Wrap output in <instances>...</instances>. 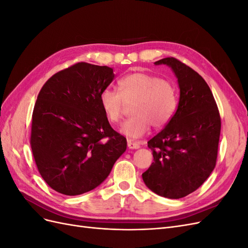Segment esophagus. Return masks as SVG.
Listing matches in <instances>:
<instances>
[{
  "label": "esophagus",
  "instance_id": "obj_1",
  "mask_svg": "<svg viewBox=\"0 0 248 248\" xmlns=\"http://www.w3.org/2000/svg\"><path fill=\"white\" fill-rule=\"evenodd\" d=\"M127 146H128L129 149H139L140 148V144L137 141H133L131 140H127Z\"/></svg>",
  "mask_w": 248,
  "mask_h": 248
}]
</instances>
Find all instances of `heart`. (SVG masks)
<instances>
[{
  "label": "heart",
  "instance_id": "1",
  "mask_svg": "<svg viewBox=\"0 0 248 248\" xmlns=\"http://www.w3.org/2000/svg\"><path fill=\"white\" fill-rule=\"evenodd\" d=\"M101 108L108 121H122L127 104H132L133 116L122 126V133L131 139L146 134L151 125L161 128L177 109L178 95L175 85L168 79L146 72H133L120 78L118 92L103 90L99 96Z\"/></svg>",
  "mask_w": 248,
  "mask_h": 248
}]
</instances>
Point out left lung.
<instances>
[{"label": "left lung", "mask_w": 248, "mask_h": 248, "mask_svg": "<svg viewBox=\"0 0 248 248\" xmlns=\"http://www.w3.org/2000/svg\"><path fill=\"white\" fill-rule=\"evenodd\" d=\"M155 64L171 67L180 99L170 121L148 141L154 161L141 176L153 192L181 199L196 191L214 170L221 119L211 90L197 71L174 57Z\"/></svg>", "instance_id": "1"}]
</instances>
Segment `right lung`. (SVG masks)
<instances>
[{"label":"right lung","mask_w":248,"mask_h":248,"mask_svg":"<svg viewBox=\"0 0 248 248\" xmlns=\"http://www.w3.org/2000/svg\"><path fill=\"white\" fill-rule=\"evenodd\" d=\"M114 78L110 67L79 62L55 73L37 96L33 157L44 181L65 196L94 189L125 152L126 139L112 129L99 101Z\"/></svg>","instance_id":"obj_1"}]
</instances>
